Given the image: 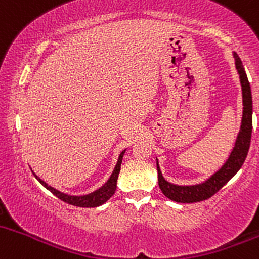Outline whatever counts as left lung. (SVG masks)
I'll return each mask as SVG.
<instances>
[{
    "mask_svg": "<svg viewBox=\"0 0 259 259\" xmlns=\"http://www.w3.org/2000/svg\"><path fill=\"white\" fill-rule=\"evenodd\" d=\"M235 66H236L237 73L240 75L241 87H242V120H241L240 132L237 135L236 142L232 148L228 160L217 172H214L209 179L205 180L202 184L192 186H179L170 184L162 176L160 167H159L158 159H156V168H158V181L161 192L167 197L168 199L175 200L179 203H194L200 202L210 198L215 194L223 186L228 184V181L236 175L243 162L246 160L247 153H248L249 144H251L252 135V94L251 87H249L248 78L241 62L239 55L234 52Z\"/></svg>",
    "mask_w": 259,
    "mask_h": 259,
    "instance_id": "1",
    "label": "left lung"
}]
</instances>
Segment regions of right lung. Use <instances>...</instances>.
I'll return each instance as SVG.
<instances>
[{"instance_id": "1", "label": "right lung", "mask_w": 259, "mask_h": 259, "mask_svg": "<svg viewBox=\"0 0 259 259\" xmlns=\"http://www.w3.org/2000/svg\"><path fill=\"white\" fill-rule=\"evenodd\" d=\"M124 152H126V149L122 150L121 152L120 156H118L117 164H116V166L114 168V171H112L111 176L109 177V180H107L105 184L101 186L100 188L95 190L94 192L88 193V194H83V196H71V194L60 192V191H57L56 188L51 187V186H49L46 182H44L40 177H37L35 175V174H34V176L36 177L37 181H39L40 184H41L44 187L46 188V190H49L52 194H55L57 198L63 200V202L68 203V204L75 205V207H82V208L99 207V205L104 204V203L107 202V200L114 196L116 187H117V177H118V174H120V170H121V162H122V158H123Z\"/></svg>"}]
</instances>
